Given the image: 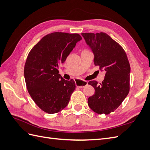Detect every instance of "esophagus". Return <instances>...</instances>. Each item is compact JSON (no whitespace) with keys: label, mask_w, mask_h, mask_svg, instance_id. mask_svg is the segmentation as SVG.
<instances>
[{"label":"esophagus","mask_w":150,"mask_h":150,"mask_svg":"<svg viewBox=\"0 0 150 150\" xmlns=\"http://www.w3.org/2000/svg\"><path fill=\"white\" fill-rule=\"evenodd\" d=\"M88 84V81H83L80 79H76V85L79 88H84Z\"/></svg>","instance_id":"obj_1"}]
</instances>
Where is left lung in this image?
<instances>
[{
	"instance_id": "8db88e82",
	"label": "left lung",
	"mask_w": 150,
	"mask_h": 150,
	"mask_svg": "<svg viewBox=\"0 0 150 150\" xmlns=\"http://www.w3.org/2000/svg\"><path fill=\"white\" fill-rule=\"evenodd\" d=\"M94 54V62L106 71L104 79L99 84L88 83L95 93L88 99V106L98 114L108 115L120 106L129 91L130 65L120 45L104 33H82Z\"/></svg>"
}]
</instances>
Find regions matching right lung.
Returning a JSON list of instances; mask_svg holds the SVG:
<instances>
[{
  "instance_id": "1",
  "label": "right lung",
  "mask_w": 150,
  "mask_h": 150,
  "mask_svg": "<svg viewBox=\"0 0 150 150\" xmlns=\"http://www.w3.org/2000/svg\"><path fill=\"white\" fill-rule=\"evenodd\" d=\"M81 39L78 34L53 33L45 35L29 52L24 71L27 89L44 112L57 113L69 103L76 84L73 79L62 78L59 64L66 61Z\"/></svg>"
}]
</instances>
